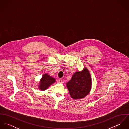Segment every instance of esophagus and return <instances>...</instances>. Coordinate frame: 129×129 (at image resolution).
I'll return each instance as SVG.
<instances>
[{"label":"esophagus","mask_w":129,"mask_h":129,"mask_svg":"<svg viewBox=\"0 0 129 129\" xmlns=\"http://www.w3.org/2000/svg\"><path fill=\"white\" fill-rule=\"evenodd\" d=\"M58 82L59 83H63V81H62V79H61V78H60V79H58Z\"/></svg>","instance_id":"esophagus-1"}]
</instances>
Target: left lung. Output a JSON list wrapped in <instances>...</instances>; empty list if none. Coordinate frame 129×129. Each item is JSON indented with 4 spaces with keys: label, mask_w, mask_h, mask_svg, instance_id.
<instances>
[{
    "label": "left lung",
    "mask_w": 129,
    "mask_h": 129,
    "mask_svg": "<svg viewBox=\"0 0 129 129\" xmlns=\"http://www.w3.org/2000/svg\"><path fill=\"white\" fill-rule=\"evenodd\" d=\"M66 86L72 98L79 99L86 97L90 91L92 80L90 74L87 68L80 72H76Z\"/></svg>",
    "instance_id": "8db88e82"
}]
</instances>
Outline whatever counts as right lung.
I'll list each match as a JSON object with an SVG mask.
<instances>
[{"label":"right lung","instance_id":"1","mask_svg":"<svg viewBox=\"0 0 129 129\" xmlns=\"http://www.w3.org/2000/svg\"><path fill=\"white\" fill-rule=\"evenodd\" d=\"M55 82V78L52 77L48 74H44L40 80L38 85L39 89L41 91L46 90Z\"/></svg>","mask_w":129,"mask_h":129}]
</instances>
